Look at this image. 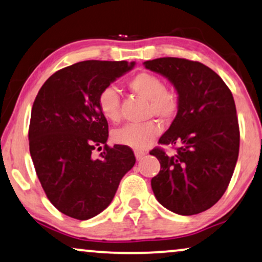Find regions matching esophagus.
Listing matches in <instances>:
<instances>
[{"label": "esophagus", "mask_w": 262, "mask_h": 262, "mask_svg": "<svg viewBox=\"0 0 262 262\" xmlns=\"http://www.w3.org/2000/svg\"><path fill=\"white\" fill-rule=\"evenodd\" d=\"M134 153H135V157H137V159L141 160L146 156V153H147V152L142 151V149H135Z\"/></svg>", "instance_id": "obj_1"}]
</instances>
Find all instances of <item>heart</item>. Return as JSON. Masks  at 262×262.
Segmentation results:
<instances>
[{"mask_svg": "<svg viewBox=\"0 0 262 262\" xmlns=\"http://www.w3.org/2000/svg\"><path fill=\"white\" fill-rule=\"evenodd\" d=\"M128 86L138 96L148 100V113L160 120L170 121L179 110V97L173 91L166 90L163 80L152 73L141 72L128 81ZM100 113L107 121H120V95L114 86L104 89L98 97ZM160 128L155 121L145 123H130L113 133L116 144L128 147L146 148L159 134Z\"/></svg>", "mask_w": 262, "mask_h": 262, "instance_id": "heart-1", "label": "heart"}]
</instances>
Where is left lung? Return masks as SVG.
<instances>
[{"instance_id": "obj_1", "label": "left lung", "mask_w": 262, "mask_h": 262, "mask_svg": "<svg viewBox=\"0 0 262 262\" xmlns=\"http://www.w3.org/2000/svg\"><path fill=\"white\" fill-rule=\"evenodd\" d=\"M144 66L165 76L179 95L175 120L159 139V144L176 146V152H149L160 163L159 173L151 180L152 190L173 213H201L225 193L238 158L232 93L217 73L200 62L162 57Z\"/></svg>"}]
</instances>
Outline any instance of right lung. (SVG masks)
<instances>
[{
    "label": "right lung",
    "instance_id": "1",
    "mask_svg": "<svg viewBox=\"0 0 262 262\" xmlns=\"http://www.w3.org/2000/svg\"><path fill=\"white\" fill-rule=\"evenodd\" d=\"M135 62L82 61L52 74L34 99L30 153L49 200L68 217L87 221L109 206L135 164L128 146L106 145L109 127L98 97ZM103 152L93 157L95 149Z\"/></svg>",
    "mask_w": 262,
    "mask_h": 262
}]
</instances>
